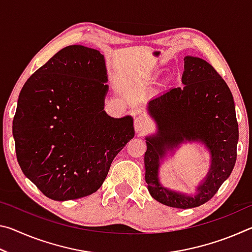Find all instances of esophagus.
Returning a JSON list of instances; mask_svg holds the SVG:
<instances>
[{
	"label": "esophagus",
	"instance_id": "34e87169",
	"mask_svg": "<svg viewBox=\"0 0 252 252\" xmlns=\"http://www.w3.org/2000/svg\"><path fill=\"white\" fill-rule=\"evenodd\" d=\"M149 126V120L143 116H138L134 119V129L136 132H143Z\"/></svg>",
	"mask_w": 252,
	"mask_h": 252
}]
</instances>
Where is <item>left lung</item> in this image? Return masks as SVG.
<instances>
[{
  "label": "left lung",
  "instance_id": "left-lung-1",
  "mask_svg": "<svg viewBox=\"0 0 252 252\" xmlns=\"http://www.w3.org/2000/svg\"><path fill=\"white\" fill-rule=\"evenodd\" d=\"M182 83V88L149 101L147 111L157 132L146 136L144 168L153 199L168 207L189 209L209 201L231 174L239 130L231 91L211 64L187 55ZM185 143L202 144L211 155L207 176L191 195L165 188L158 179L161 161Z\"/></svg>",
  "mask_w": 252,
  "mask_h": 252
}]
</instances>
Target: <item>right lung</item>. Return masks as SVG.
<instances>
[{"instance_id": "obj_1", "label": "right lung", "mask_w": 252, "mask_h": 252, "mask_svg": "<svg viewBox=\"0 0 252 252\" xmlns=\"http://www.w3.org/2000/svg\"><path fill=\"white\" fill-rule=\"evenodd\" d=\"M104 57L83 45L60 50L30 76L13 119L24 176L55 201L94 193L114 158L133 139V118L104 111Z\"/></svg>"}]
</instances>
